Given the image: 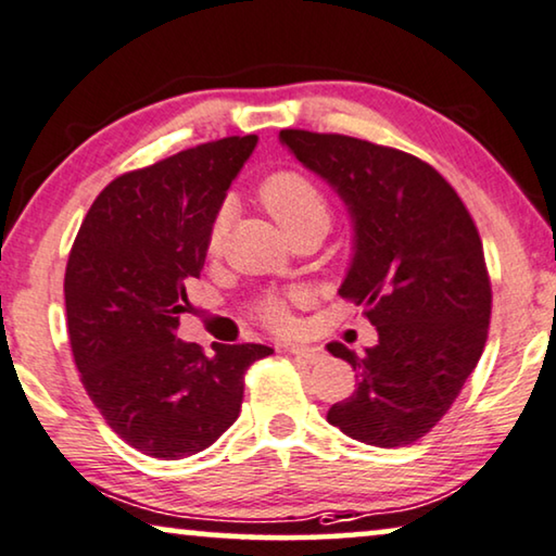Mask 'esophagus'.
<instances>
[{
  "mask_svg": "<svg viewBox=\"0 0 556 556\" xmlns=\"http://www.w3.org/2000/svg\"><path fill=\"white\" fill-rule=\"evenodd\" d=\"M287 352L302 364H319L325 359V352H321L319 346H287Z\"/></svg>",
  "mask_w": 556,
  "mask_h": 556,
  "instance_id": "esophagus-1",
  "label": "esophagus"
}]
</instances>
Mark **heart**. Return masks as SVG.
<instances>
[{
	"instance_id": "heart-1",
	"label": "heart",
	"mask_w": 556,
	"mask_h": 556,
	"mask_svg": "<svg viewBox=\"0 0 556 556\" xmlns=\"http://www.w3.org/2000/svg\"><path fill=\"white\" fill-rule=\"evenodd\" d=\"M260 199L287 235L306 225L329 227L331 212L325 192L300 172L287 169L271 174V177L262 181ZM229 206H219L217 214L212 217L210 235H206V247H210V252H219L222 247H225V239L229 235ZM260 314L267 325L277 329L289 325L287 300H281V296H267V300H262Z\"/></svg>"
}]
</instances>
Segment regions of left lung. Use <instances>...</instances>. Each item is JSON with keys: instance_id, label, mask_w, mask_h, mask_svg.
I'll return each instance as SVG.
<instances>
[{"instance_id": "1", "label": "left lung", "mask_w": 556, "mask_h": 556, "mask_svg": "<svg viewBox=\"0 0 556 556\" xmlns=\"http://www.w3.org/2000/svg\"><path fill=\"white\" fill-rule=\"evenodd\" d=\"M306 169L350 210L354 256L339 287L364 306L379 342L359 354L327 350L357 371L329 425L371 446H404L432 432L484 352L492 285L467 206L434 167L400 149L344 135L281 129Z\"/></svg>"}]
</instances>
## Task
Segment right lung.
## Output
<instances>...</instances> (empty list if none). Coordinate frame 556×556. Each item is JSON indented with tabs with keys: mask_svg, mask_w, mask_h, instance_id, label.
I'll return each mask as SVG.
<instances>
[{
	"mask_svg": "<svg viewBox=\"0 0 556 556\" xmlns=\"http://www.w3.org/2000/svg\"><path fill=\"white\" fill-rule=\"evenodd\" d=\"M256 135L197 144L110 181L89 206L64 275L66 327L89 400L154 459L206 450L235 425L264 344L177 339L187 285L206 260L212 217Z\"/></svg>",
	"mask_w": 556,
	"mask_h": 556,
	"instance_id": "right-lung-1",
	"label": "right lung"
}]
</instances>
